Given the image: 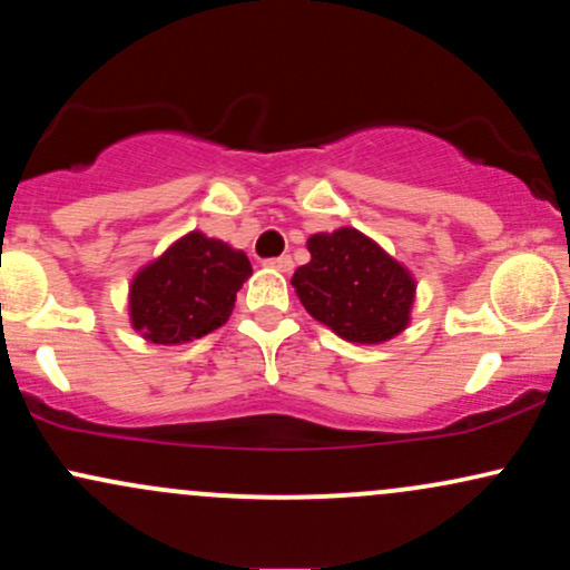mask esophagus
<instances>
[{
  "instance_id": "obj_1",
  "label": "esophagus",
  "mask_w": 570,
  "mask_h": 570,
  "mask_svg": "<svg viewBox=\"0 0 570 570\" xmlns=\"http://www.w3.org/2000/svg\"><path fill=\"white\" fill-rule=\"evenodd\" d=\"M267 267H273V271H278V273H292V267H294V263H292V257H276V259H267Z\"/></svg>"
}]
</instances>
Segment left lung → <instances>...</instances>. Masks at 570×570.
I'll return each instance as SVG.
<instances>
[{"label": "left lung", "mask_w": 570, "mask_h": 570, "mask_svg": "<svg viewBox=\"0 0 570 570\" xmlns=\"http://www.w3.org/2000/svg\"><path fill=\"white\" fill-rule=\"evenodd\" d=\"M311 263L292 286L316 322L358 345H381L410 326L417 281L407 265L356 227L307 238Z\"/></svg>", "instance_id": "obj_1"}]
</instances>
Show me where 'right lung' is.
<instances>
[{
	"label": "right lung",
	"instance_id": "obj_1",
	"mask_svg": "<svg viewBox=\"0 0 570 570\" xmlns=\"http://www.w3.org/2000/svg\"><path fill=\"white\" fill-rule=\"evenodd\" d=\"M248 276L252 263L240 248L189 230L130 278V326L155 345L193 343L227 324Z\"/></svg>",
	"mask_w": 570,
	"mask_h": 570
}]
</instances>
